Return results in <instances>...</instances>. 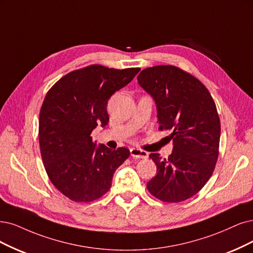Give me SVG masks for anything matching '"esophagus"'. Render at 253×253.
I'll list each match as a JSON object with an SVG mask.
<instances>
[{
  "label": "esophagus",
  "mask_w": 253,
  "mask_h": 253,
  "mask_svg": "<svg viewBox=\"0 0 253 253\" xmlns=\"http://www.w3.org/2000/svg\"><path fill=\"white\" fill-rule=\"evenodd\" d=\"M130 154H131V156H133L135 158H147L149 155L148 152L142 150V149H138V148L130 149Z\"/></svg>",
  "instance_id": "1"
}]
</instances>
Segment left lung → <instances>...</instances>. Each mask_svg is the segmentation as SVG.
I'll return each mask as SVG.
<instances>
[{"mask_svg": "<svg viewBox=\"0 0 253 253\" xmlns=\"http://www.w3.org/2000/svg\"><path fill=\"white\" fill-rule=\"evenodd\" d=\"M138 84L154 99L161 130H170L173 151L149 157L156 175L147 189L164 202L177 203L197 194L211 178L219 155L221 125L216 104L202 82L174 65L143 70Z\"/></svg>", "mask_w": 253, "mask_h": 253, "instance_id": "obj_1", "label": "left lung"}]
</instances>
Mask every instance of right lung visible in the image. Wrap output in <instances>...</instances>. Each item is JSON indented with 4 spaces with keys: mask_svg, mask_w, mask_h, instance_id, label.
I'll list each match as a JSON object with an SVG mask.
<instances>
[{
    "mask_svg": "<svg viewBox=\"0 0 253 253\" xmlns=\"http://www.w3.org/2000/svg\"><path fill=\"white\" fill-rule=\"evenodd\" d=\"M139 71L92 64L67 74L46 92L40 114L42 158L51 182L69 199L90 202L102 197L128 158L127 148L97 146L90 133L108 124L107 101Z\"/></svg>",
    "mask_w": 253,
    "mask_h": 253,
    "instance_id": "obj_1",
    "label": "right lung"
}]
</instances>
